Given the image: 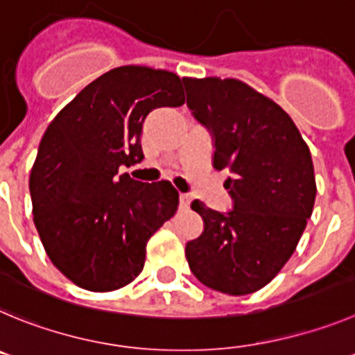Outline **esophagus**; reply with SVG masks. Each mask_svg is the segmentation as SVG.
I'll return each mask as SVG.
<instances>
[{
    "label": "esophagus",
    "mask_w": 355,
    "mask_h": 355,
    "mask_svg": "<svg viewBox=\"0 0 355 355\" xmlns=\"http://www.w3.org/2000/svg\"><path fill=\"white\" fill-rule=\"evenodd\" d=\"M191 205V194L189 193H180V207L182 209H189Z\"/></svg>",
    "instance_id": "esophagus-1"
}]
</instances>
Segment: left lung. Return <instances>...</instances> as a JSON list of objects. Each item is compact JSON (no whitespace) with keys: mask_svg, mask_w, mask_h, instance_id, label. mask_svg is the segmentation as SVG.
Returning <instances> with one entry per match:
<instances>
[{"mask_svg":"<svg viewBox=\"0 0 355 355\" xmlns=\"http://www.w3.org/2000/svg\"><path fill=\"white\" fill-rule=\"evenodd\" d=\"M187 107L212 136L216 170H226L232 210L191 209L203 233L185 244L189 269L209 288L245 295L283 269L311 217V154L292 118L237 79H182Z\"/></svg>","mask_w":355,"mask_h":355,"instance_id":"8db88e82","label":"left lung"}]
</instances>
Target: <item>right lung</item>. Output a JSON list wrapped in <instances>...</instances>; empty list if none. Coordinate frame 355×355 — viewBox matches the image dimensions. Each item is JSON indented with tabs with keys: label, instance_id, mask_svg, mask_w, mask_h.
Returning <instances> with one entry per match:
<instances>
[{
	"label": "right lung",
	"instance_id": "1",
	"mask_svg": "<svg viewBox=\"0 0 355 355\" xmlns=\"http://www.w3.org/2000/svg\"><path fill=\"white\" fill-rule=\"evenodd\" d=\"M185 102L168 70L118 67L83 88L44 134L30 194L53 265L92 292L122 288L143 270L148 239L178 205L168 180H132L122 168L145 159L143 123Z\"/></svg>",
	"mask_w": 355,
	"mask_h": 355
}]
</instances>
